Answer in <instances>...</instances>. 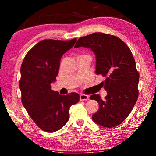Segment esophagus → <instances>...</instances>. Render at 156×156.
<instances>
[{"label":"esophagus","mask_w":156,"mask_h":156,"mask_svg":"<svg viewBox=\"0 0 156 156\" xmlns=\"http://www.w3.org/2000/svg\"><path fill=\"white\" fill-rule=\"evenodd\" d=\"M89 100V96H87V95L80 94V101H83V100Z\"/></svg>","instance_id":"esophagus-1"}]
</instances>
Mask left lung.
<instances>
[{
	"mask_svg": "<svg viewBox=\"0 0 156 156\" xmlns=\"http://www.w3.org/2000/svg\"><path fill=\"white\" fill-rule=\"evenodd\" d=\"M90 48L96 57V74L105 78L102 83L107 95L102 99L94 94L99 109L92 115L95 122L112 128L125 120L138 98L139 73L129 47L118 37L101 32L81 37L75 48Z\"/></svg>",
	"mask_w": 156,
	"mask_h": 156,
	"instance_id": "8db88e82",
	"label": "left lung"
}]
</instances>
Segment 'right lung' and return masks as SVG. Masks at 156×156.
I'll use <instances>...</instances> for the list:
<instances>
[{"label":"right lung","instance_id":"add662e5","mask_svg":"<svg viewBox=\"0 0 156 156\" xmlns=\"http://www.w3.org/2000/svg\"><path fill=\"white\" fill-rule=\"evenodd\" d=\"M77 41L47 39L34 46L26 54L20 67L19 87L21 100L36 125L47 132H54L69 120V111L79 102L77 93L67 96L51 90L56 80L60 59Z\"/></svg>","mask_w":156,"mask_h":156}]
</instances>
